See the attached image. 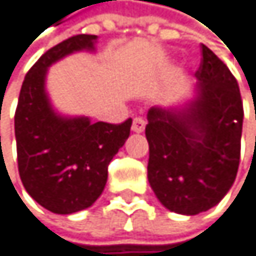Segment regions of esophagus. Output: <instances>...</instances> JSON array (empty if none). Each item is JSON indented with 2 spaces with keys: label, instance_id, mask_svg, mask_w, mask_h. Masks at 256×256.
<instances>
[{
  "label": "esophagus",
  "instance_id": "1",
  "mask_svg": "<svg viewBox=\"0 0 256 256\" xmlns=\"http://www.w3.org/2000/svg\"><path fill=\"white\" fill-rule=\"evenodd\" d=\"M144 127H146V121H144L142 118H140V116L134 118V122H132V130H134V132L140 134V132L144 130Z\"/></svg>",
  "mask_w": 256,
  "mask_h": 256
}]
</instances>
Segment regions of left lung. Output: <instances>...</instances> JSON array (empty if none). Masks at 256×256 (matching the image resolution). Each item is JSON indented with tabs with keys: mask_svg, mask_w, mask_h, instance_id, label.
Returning <instances> with one entry per match:
<instances>
[{
	"mask_svg": "<svg viewBox=\"0 0 256 256\" xmlns=\"http://www.w3.org/2000/svg\"><path fill=\"white\" fill-rule=\"evenodd\" d=\"M195 72L198 96L184 110L147 114V178L164 208L196 215L216 206L235 181L242 132L240 87L209 47L201 44Z\"/></svg>",
	"mask_w": 256,
	"mask_h": 256,
	"instance_id": "8db88e82",
	"label": "left lung"
}]
</instances>
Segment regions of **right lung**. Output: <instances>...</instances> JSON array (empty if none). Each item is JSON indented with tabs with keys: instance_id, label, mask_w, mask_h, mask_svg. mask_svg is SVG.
Segmentation results:
<instances>
[{
	"instance_id": "obj_1",
	"label": "right lung",
	"mask_w": 256,
	"mask_h": 256,
	"mask_svg": "<svg viewBox=\"0 0 256 256\" xmlns=\"http://www.w3.org/2000/svg\"><path fill=\"white\" fill-rule=\"evenodd\" d=\"M96 35H75L56 44L27 72L15 112L18 170L27 194L44 209L68 215L102 194L107 167L130 135L132 118L120 124L62 118L44 90L47 67L76 50H92Z\"/></svg>"
}]
</instances>
